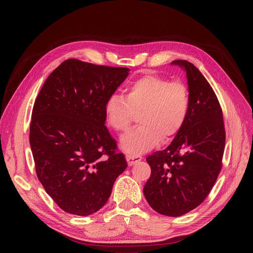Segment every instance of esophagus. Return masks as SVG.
Wrapping results in <instances>:
<instances>
[{
  "instance_id": "34e87169",
  "label": "esophagus",
  "mask_w": 253,
  "mask_h": 253,
  "mask_svg": "<svg viewBox=\"0 0 253 253\" xmlns=\"http://www.w3.org/2000/svg\"><path fill=\"white\" fill-rule=\"evenodd\" d=\"M140 159H141V157L137 156V155H126V162L129 167L135 165L136 163L140 162Z\"/></svg>"
}]
</instances>
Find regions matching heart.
<instances>
[{
  "label": "heart",
  "instance_id": "b5f03b06",
  "mask_svg": "<svg viewBox=\"0 0 253 253\" xmlns=\"http://www.w3.org/2000/svg\"><path fill=\"white\" fill-rule=\"evenodd\" d=\"M190 108L188 87L157 75H145L129 83L126 98L111 96L105 104V119L116 132H126L138 115L140 125L121 138L127 155H140L160 141L172 139L183 126Z\"/></svg>",
  "mask_w": 253,
  "mask_h": 253
}]
</instances>
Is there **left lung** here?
Here are the masks:
<instances>
[{
  "label": "left lung",
  "mask_w": 253,
  "mask_h": 253,
  "mask_svg": "<svg viewBox=\"0 0 253 253\" xmlns=\"http://www.w3.org/2000/svg\"><path fill=\"white\" fill-rule=\"evenodd\" d=\"M171 64L187 74L189 113L169 147L147 157L151 176L143 194L156 212L180 216L200 206L215 183L226 133L218 99L203 74L186 60Z\"/></svg>",
  "instance_id": "obj_1"
}]
</instances>
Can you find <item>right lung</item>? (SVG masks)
I'll use <instances>...</instances> for the list:
<instances>
[{
    "mask_svg": "<svg viewBox=\"0 0 253 253\" xmlns=\"http://www.w3.org/2000/svg\"><path fill=\"white\" fill-rule=\"evenodd\" d=\"M128 72L68 59L36 99L29 131L36 173L67 213L86 216L100 210L127 167L104 126V110Z\"/></svg>",
    "mask_w": 253,
    "mask_h": 253,
    "instance_id": "right-lung-1",
    "label": "right lung"
}]
</instances>
